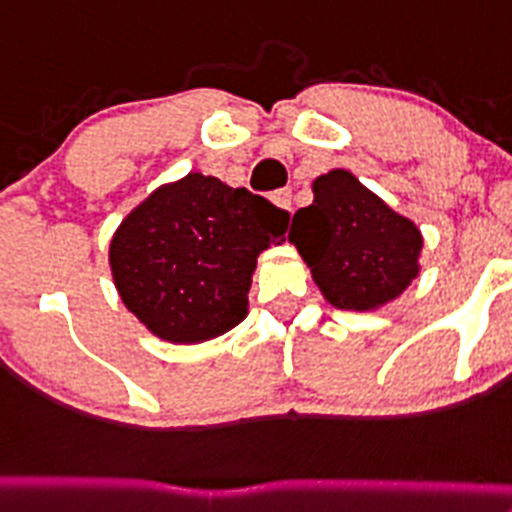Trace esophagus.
I'll return each mask as SVG.
<instances>
[{
    "mask_svg": "<svg viewBox=\"0 0 512 512\" xmlns=\"http://www.w3.org/2000/svg\"><path fill=\"white\" fill-rule=\"evenodd\" d=\"M272 204H278L280 209H285V212H293V191L290 189H278L272 191Z\"/></svg>",
    "mask_w": 512,
    "mask_h": 512,
    "instance_id": "obj_1",
    "label": "esophagus"
}]
</instances>
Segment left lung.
<instances>
[{
	"label": "left lung",
	"instance_id": "8db88e82",
	"mask_svg": "<svg viewBox=\"0 0 512 512\" xmlns=\"http://www.w3.org/2000/svg\"><path fill=\"white\" fill-rule=\"evenodd\" d=\"M313 204L293 214L295 242L328 303L374 310L399 298L417 278L422 234L386 207L351 171L313 181Z\"/></svg>",
	"mask_w": 512,
	"mask_h": 512
}]
</instances>
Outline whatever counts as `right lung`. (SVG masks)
<instances>
[{"instance_id": "add662e5", "label": "right lung", "mask_w": 512, "mask_h": 512, "mask_svg": "<svg viewBox=\"0 0 512 512\" xmlns=\"http://www.w3.org/2000/svg\"><path fill=\"white\" fill-rule=\"evenodd\" d=\"M290 214L247 189L189 174L138 204L111 242L126 308L171 343H202L247 315L257 255L283 240Z\"/></svg>"}]
</instances>
